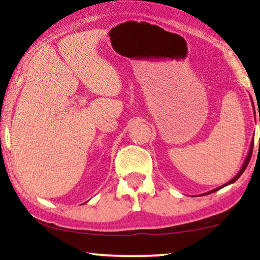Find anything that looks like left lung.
<instances>
[{
  "label": "left lung",
  "mask_w": 260,
  "mask_h": 260,
  "mask_svg": "<svg viewBox=\"0 0 260 260\" xmlns=\"http://www.w3.org/2000/svg\"><path fill=\"white\" fill-rule=\"evenodd\" d=\"M252 105H253V109H254V104H253V102H252ZM254 117H255V113H254ZM259 122H260V116H259ZM253 142H254V140H252V142H251V145H250V150H248V152H247V156H246V158H245V161H244V163H243V167H241V169L239 170V172H238L237 175L234 176L232 180H230L229 182H227V183L222 184V186H220V187H218V188H215V189H213V190H209V191H207V193H204V194H201V195H207V194L214 193V191L219 190V189H221V188L226 187V186H229V184H231V183L236 182V181H237L238 179H239V177L241 176V174H243V173L245 172V169H246V167L248 166V162H250V159H251L252 151H253ZM259 147H260V141H259Z\"/></svg>",
  "instance_id": "8db88e82"
}]
</instances>
